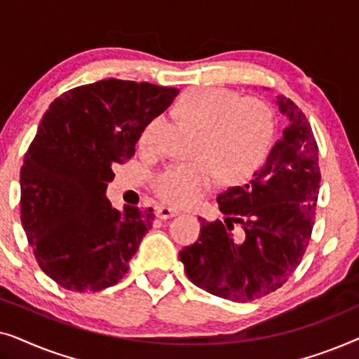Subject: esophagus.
Here are the masks:
<instances>
[{
	"mask_svg": "<svg viewBox=\"0 0 359 359\" xmlns=\"http://www.w3.org/2000/svg\"><path fill=\"white\" fill-rule=\"evenodd\" d=\"M176 214H180L178 210L171 209V208H168V205H158V208H156V217H160V219L175 217Z\"/></svg>",
	"mask_w": 359,
	"mask_h": 359,
	"instance_id": "obj_1",
	"label": "esophagus"
}]
</instances>
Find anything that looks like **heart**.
<instances>
[{"mask_svg":"<svg viewBox=\"0 0 359 359\" xmlns=\"http://www.w3.org/2000/svg\"><path fill=\"white\" fill-rule=\"evenodd\" d=\"M176 111L201 129L196 149L199 160L175 165L160 175L155 193L173 208H191L209 193L219 178H247L266 156L274 134V116L258 97H240L224 88H193L181 95ZM160 119L150 121L140 145H155Z\"/></svg>","mask_w":359,"mask_h":359,"instance_id":"1","label":"heart"}]
</instances>
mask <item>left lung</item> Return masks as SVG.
Returning <instances> with one entry per match:
<instances>
[{
    "mask_svg": "<svg viewBox=\"0 0 359 359\" xmlns=\"http://www.w3.org/2000/svg\"><path fill=\"white\" fill-rule=\"evenodd\" d=\"M283 135L247 183L219 194L222 220L199 217L196 243L180 252L196 286L233 302L276 291L306 253L317 210L320 168L312 127L299 106L278 96Z\"/></svg>",
    "mask_w": 359,
    "mask_h": 359,
    "instance_id": "1",
    "label": "left lung"
}]
</instances>
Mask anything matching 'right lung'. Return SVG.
I'll return each instance as SVG.
<instances>
[{"label": "right lung", "instance_id": "obj_1", "mask_svg": "<svg viewBox=\"0 0 359 359\" xmlns=\"http://www.w3.org/2000/svg\"><path fill=\"white\" fill-rule=\"evenodd\" d=\"M180 90L109 78L63 93L43 114L21 168V222L39 266L68 291L114 286L129 269L151 209L117 210L112 166Z\"/></svg>", "mask_w": 359, "mask_h": 359}]
</instances>
